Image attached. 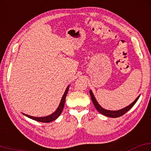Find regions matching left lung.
Segmentation results:
<instances>
[{"instance_id":"left-lung-1","label":"left lung","mask_w":151,"mask_h":151,"mask_svg":"<svg viewBox=\"0 0 151 151\" xmlns=\"http://www.w3.org/2000/svg\"><path fill=\"white\" fill-rule=\"evenodd\" d=\"M89 93H90V96H91V101H92L93 105L95 106L96 109L97 110L99 111L100 113H101V114L105 115V116H106L111 117V118H116V117H119V116H122V115H123L124 114H126L127 111L130 110V109L132 108L133 106H134V105L135 104L136 102L137 101V100L139 99V96H139L135 100H134V102H132L130 105H129L128 106L126 107L125 108L119 109V110H116V111H111V110H107V109L103 108V107H102L101 105L99 104V103H98L96 100L94 96H93V93H92V91H91V90H90Z\"/></svg>"}]
</instances>
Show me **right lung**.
Returning <instances> with one entry per match:
<instances>
[{
    "label": "right lung",
    "instance_id": "add662e5",
    "mask_svg": "<svg viewBox=\"0 0 151 151\" xmlns=\"http://www.w3.org/2000/svg\"><path fill=\"white\" fill-rule=\"evenodd\" d=\"M68 88H69V85L68 86L67 88H66L65 92H64L63 96H62V100H61V101H60V105H59L58 109H57L56 111H55V112L52 113V114L48 115V116H44V117H35V116H30V115H28V114H24L25 116H28V118L32 119L35 121H39V122L50 123L52 121L55 120V119H58L59 116L61 114L62 111V110H63V108H64V103H65L66 96V94H67L68 91Z\"/></svg>",
    "mask_w": 151,
    "mask_h": 151
}]
</instances>
